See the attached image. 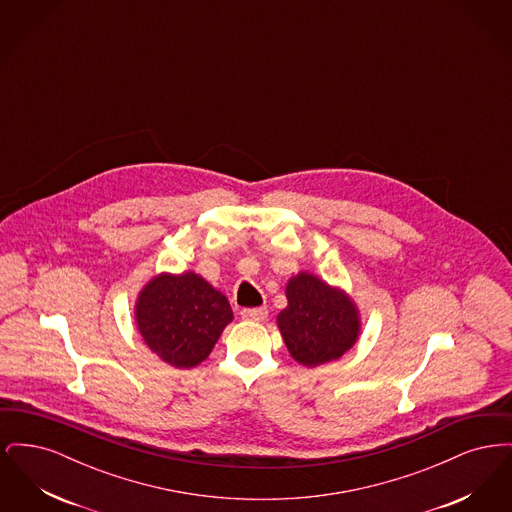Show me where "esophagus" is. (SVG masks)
Segmentation results:
<instances>
[{
	"label": "esophagus",
	"mask_w": 512,
	"mask_h": 512,
	"mask_svg": "<svg viewBox=\"0 0 512 512\" xmlns=\"http://www.w3.org/2000/svg\"><path fill=\"white\" fill-rule=\"evenodd\" d=\"M242 318H245V320H265L268 315L267 309L265 307H253V309H242Z\"/></svg>",
	"instance_id": "34e87169"
}]
</instances>
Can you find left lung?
Instances as JSON below:
<instances>
[{"mask_svg": "<svg viewBox=\"0 0 512 512\" xmlns=\"http://www.w3.org/2000/svg\"><path fill=\"white\" fill-rule=\"evenodd\" d=\"M286 295L288 307L278 315V326L297 363L317 366L340 359L357 340L353 303L317 276L301 272L290 280Z\"/></svg>", "mask_w": 512, "mask_h": 512, "instance_id": "obj_1", "label": "left lung"}]
</instances>
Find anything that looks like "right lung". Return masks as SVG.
I'll list each match as a JSON object with an SVG mask.
<instances>
[{
	"instance_id": "obj_1",
	"label": "right lung",
	"mask_w": 512,
	"mask_h": 512,
	"mask_svg": "<svg viewBox=\"0 0 512 512\" xmlns=\"http://www.w3.org/2000/svg\"><path fill=\"white\" fill-rule=\"evenodd\" d=\"M230 320L228 299L194 272L153 278L136 305L149 349L178 368L199 365Z\"/></svg>"
}]
</instances>
